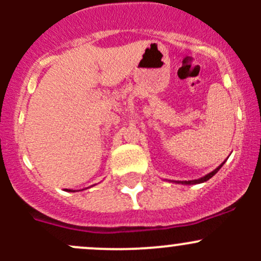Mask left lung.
<instances>
[{
    "instance_id": "left-lung-1",
    "label": "left lung",
    "mask_w": 261,
    "mask_h": 261,
    "mask_svg": "<svg viewBox=\"0 0 261 261\" xmlns=\"http://www.w3.org/2000/svg\"><path fill=\"white\" fill-rule=\"evenodd\" d=\"M223 164H225V162H223L222 164L220 165V167H218V168H216V169L213 170V172L208 173V174H207V175H204V177H202V178H199V179H194V180H183V181H180V180H177V181H175V183H181V184H198V183H203V181H207V180L210 179V178H212L213 175H215L216 173H217L218 170L221 169V167H222Z\"/></svg>"
}]
</instances>
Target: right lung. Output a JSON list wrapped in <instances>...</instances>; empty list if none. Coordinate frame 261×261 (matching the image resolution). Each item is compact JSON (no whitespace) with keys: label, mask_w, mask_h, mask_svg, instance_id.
Returning <instances> with one entry per match:
<instances>
[{"label":"right lung","mask_w":261,"mask_h":261,"mask_svg":"<svg viewBox=\"0 0 261 261\" xmlns=\"http://www.w3.org/2000/svg\"><path fill=\"white\" fill-rule=\"evenodd\" d=\"M68 192H75V191H72V189H67Z\"/></svg>","instance_id":"add662e5"}]
</instances>
